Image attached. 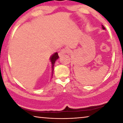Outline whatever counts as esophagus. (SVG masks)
<instances>
[{
	"label": "esophagus",
	"mask_w": 123,
	"mask_h": 123,
	"mask_svg": "<svg viewBox=\"0 0 123 123\" xmlns=\"http://www.w3.org/2000/svg\"><path fill=\"white\" fill-rule=\"evenodd\" d=\"M70 53V51L69 50H67V49H62L61 50V51H60L59 53V57H61L62 55H64V54H65L66 53Z\"/></svg>",
	"instance_id": "34e87169"
}]
</instances>
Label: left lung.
<instances>
[{
	"label": "left lung",
	"instance_id": "obj_1",
	"mask_svg": "<svg viewBox=\"0 0 123 123\" xmlns=\"http://www.w3.org/2000/svg\"><path fill=\"white\" fill-rule=\"evenodd\" d=\"M101 26H102V28H103V30H105V27H104L103 25H101Z\"/></svg>",
	"mask_w": 123,
	"mask_h": 123
}]
</instances>
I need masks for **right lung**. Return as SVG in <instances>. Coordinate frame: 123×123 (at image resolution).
I'll return each instance as SVG.
<instances>
[{"label": "right lung", "mask_w": 123, "mask_h": 123, "mask_svg": "<svg viewBox=\"0 0 123 123\" xmlns=\"http://www.w3.org/2000/svg\"><path fill=\"white\" fill-rule=\"evenodd\" d=\"M59 55H58L57 53H55L54 54H53V55H52L50 56V62L51 63V67H52V73H51L52 76H53V75L54 67V65H55V61H56V60L59 59Z\"/></svg>", "instance_id": "add662e5"}]
</instances>
